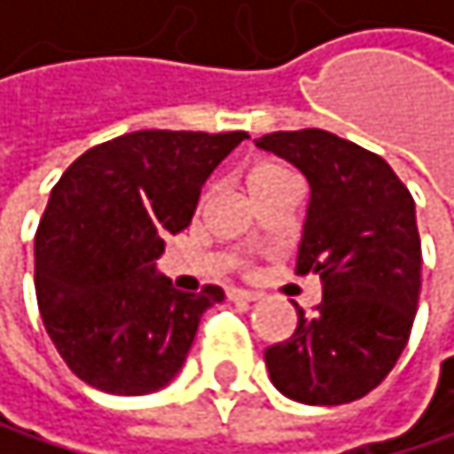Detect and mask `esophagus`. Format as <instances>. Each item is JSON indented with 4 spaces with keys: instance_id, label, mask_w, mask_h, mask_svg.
Here are the masks:
<instances>
[{
    "instance_id": "1",
    "label": "esophagus",
    "mask_w": 454,
    "mask_h": 454,
    "mask_svg": "<svg viewBox=\"0 0 454 454\" xmlns=\"http://www.w3.org/2000/svg\"><path fill=\"white\" fill-rule=\"evenodd\" d=\"M229 300L231 302H255L258 294L255 291H245V288H229Z\"/></svg>"
}]
</instances>
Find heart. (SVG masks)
<instances>
[{
	"mask_svg": "<svg viewBox=\"0 0 454 454\" xmlns=\"http://www.w3.org/2000/svg\"><path fill=\"white\" fill-rule=\"evenodd\" d=\"M291 171L278 166V163H258L247 171V190H250V196L258 193V190H264V187H275V184H283V182H291Z\"/></svg>",
	"mask_w": 454,
	"mask_h": 454,
	"instance_id": "heart-1",
	"label": "heart"
}]
</instances>
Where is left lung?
<instances>
[{
	"label": "left lung",
	"instance_id": "1",
	"mask_svg": "<svg viewBox=\"0 0 454 454\" xmlns=\"http://www.w3.org/2000/svg\"><path fill=\"white\" fill-rule=\"evenodd\" d=\"M310 184L296 272L318 275L321 305L296 308V333L264 354L275 389L340 406L376 389L403 354L419 302L417 209L389 163L326 130L255 141Z\"/></svg>",
	"mask_w": 454,
	"mask_h": 454
}]
</instances>
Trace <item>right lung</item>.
<instances>
[{"label": "right lung", "instance_id": "1", "mask_svg": "<svg viewBox=\"0 0 454 454\" xmlns=\"http://www.w3.org/2000/svg\"><path fill=\"white\" fill-rule=\"evenodd\" d=\"M247 133L138 130L62 174L35 237V291L67 368L108 395L174 381L223 288H174L158 270L166 237L187 229L201 187Z\"/></svg>", "mask_w": 454, "mask_h": 454}]
</instances>
